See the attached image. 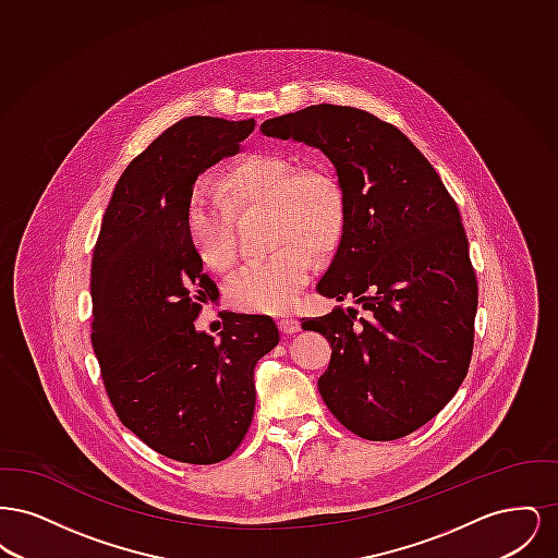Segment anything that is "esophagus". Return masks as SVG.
<instances>
[{
    "label": "esophagus",
    "mask_w": 558,
    "mask_h": 558,
    "mask_svg": "<svg viewBox=\"0 0 558 558\" xmlns=\"http://www.w3.org/2000/svg\"><path fill=\"white\" fill-rule=\"evenodd\" d=\"M278 328L284 332V335H294L301 330V322L292 316H282L278 319Z\"/></svg>",
    "instance_id": "esophagus-1"
}]
</instances>
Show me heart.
<instances>
[{
	"label": "heart",
	"instance_id": "heart-1",
	"mask_svg": "<svg viewBox=\"0 0 558 558\" xmlns=\"http://www.w3.org/2000/svg\"><path fill=\"white\" fill-rule=\"evenodd\" d=\"M223 190L194 187L186 205V234L198 259L228 271L239 259L236 211H276V244L266 259L253 262L230 284V301L246 312L280 314L291 310L310 282L314 255L330 253L345 232V192L324 167H301L280 155L236 160L223 175Z\"/></svg>",
	"mask_w": 558,
	"mask_h": 558
}]
</instances>
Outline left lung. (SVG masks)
Masks as SVG:
<instances>
[{"instance_id":"left-lung-1","label":"left lung","mask_w":558,"mask_h":558,"mask_svg":"<svg viewBox=\"0 0 558 558\" xmlns=\"http://www.w3.org/2000/svg\"><path fill=\"white\" fill-rule=\"evenodd\" d=\"M262 132L322 150L345 192V232L316 291L366 316L301 322L332 347L319 396L364 439L405 437L456 396L473 355L477 278L460 211L425 155L366 110L307 107Z\"/></svg>"}]
</instances>
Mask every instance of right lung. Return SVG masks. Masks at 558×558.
Wrapping results in <instances>:
<instances>
[{
  "instance_id": "right-lung-1",
  "label": "right lung",
  "mask_w": 558,
  "mask_h": 558,
  "mask_svg": "<svg viewBox=\"0 0 558 558\" xmlns=\"http://www.w3.org/2000/svg\"><path fill=\"white\" fill-rule=\"evenodd\" d=\"M255 121L187 117L128 165L92 257V345L119 421L187 464L226 460L255 410V364L278 345L269 316L228 312L219 339L198 332L219 291L186 234L196 178L240 150Z\"/></svg>"
}]
</instances>
